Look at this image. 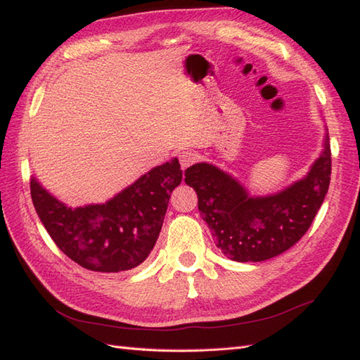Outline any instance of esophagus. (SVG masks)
Returning <instances> with one entry per match:
<instances>
[{"instance_id": "esophagus-1", "label": "esophagus", "mask_w": 360, "mask_h": 360, "mask_svg": "<svg viewBox=\"0 0 360 360\" xmlns=\"http://www.w3.org/2000/svg\"><path fill=\"white\" fill-rule=\"evenodd\" d=\"M196 160H198V155H196L195 151L186 150V151H181V153H179V164H181V167H182V170H186L187 167L195 164Z\"/></svg>"}]
</instances>
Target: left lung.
<instances>
[{"label": "left lung", "instance_id": "1", "mask_svg": "<svg viewBox=\"0 0 360 360\" xmlns=\"http://www.w3.org/2000/svg\"><path fill=\"white\" fill-rule=\"evenodd\" d=\"M331 179L330 136L304 178L281 192L250 196L218 167L201 162L186 170V184L198 195V209L217 248L233 262H264L292 248L307 233Z\"/></svg>", "mask_w": 360, "mask_h": 360}]
</instances>
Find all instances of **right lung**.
Segmentation results:
<instances>
[{"label": "right lung", "mask_w": 360, "mask_h": 360, "mask_svg": "<svg viewBox=\"0 0 360 360\" xmlns=\"http://www.w3.org/2000/svg\"><path fill=\"white\" fill-rule=\"evenodd\" d=\"M178 159L151 168L105 204L68 207L37 178L30 179L34 207L66 257L96 272L128 271L143 263L162 229L170 193L181 184Z\"/></svg>", "instance_id": "obj_1"}]
</instances>
